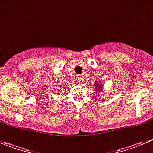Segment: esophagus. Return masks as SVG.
<instances>
[{
  "instance_id": "1",
  "label": "esophagus",
  "mask_w": 153,
  "mask_h": 153,
  "mask_svg": "<svg viewBox=\"0 0 153 153\" xmlns=\"http://www.w3.org/2000/svg\"><path fill=\"white\" fill-rule=\"evenodd\" d=\"M80 79H81V78H80Z\"/></svg>"
}]
</instances>
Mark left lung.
I'll list each match as a JSON object with an SVG mask.
<instances>
[{
  "mask_svg": "<svg viewBox=\"0 0 153 153\" xmlns=\"http://www.w3.org/2000/svg\"><path fill=\"white\" fill-rule=\"evenodd\" d=\"M95 92H96V91H98V90H102V89H103L102 84H99V83L96 82L95 84ZM94 91H95V90H94Z\"/></svg>",
  "mask_w": 153,
  "mask_h": 153,
  "instance_id": "8db88e82",
  "label": "left lung"
}]
</instances>
